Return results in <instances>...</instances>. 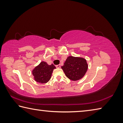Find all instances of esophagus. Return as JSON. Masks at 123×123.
Returning <instances> with one entry per match:
<instances>
[{
	"mask_svg": "<svg viewBox=\"0 0 123 123\" xmlns=\"http://www.w3.org/2000/svg\"><path fill=\"white\" fill-rule=\"evenodd\" d=\"M56 67L57 68H59L61 67V66H60V64L56 65Z\"/></svg>",
	"mask_w": 123,
	"mask_h": 123,
	"instance_id": "obj_1",
	"label": "esophagus"
}]
</instances>
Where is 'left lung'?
I'll use <instances>...</instances> for the list:
<instances>
[{
	"mask_svg": "<svg viewBox=\"0 0 123 123\" xmlns=\"http://www.w3.org/2000/svg\"><path fill=\"white\" fill-rule=\"evenodd\" d=\"M66 76L73 81L79 80L84 76L88 69L86 59L70 56L61 67Z\"/></svg>",
	"mask_w": 123,
	"mask_h": 123,
	"instance_id": "obj_1",
	"label": "left lung"
}]
</instances>
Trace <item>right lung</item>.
<instances>
[{
	"mask_svg": "<svg viewBox=\"0 0 123 123\" xmlns=\"http://www.w3.org/2000/svg\"><path fill=\"white\" fill-rule=\"evenodd\" d=\"M55 68V67L53 64L49 65L45 62H41L32 71L35 80L41 83L48 82L51 79L52 72Z\"/></svg>",
	"mask_w": 123,
	"mask_h": 123,
	"instance_id": "right-lung-1",
	"label": "right lung"
}]
</instances>
